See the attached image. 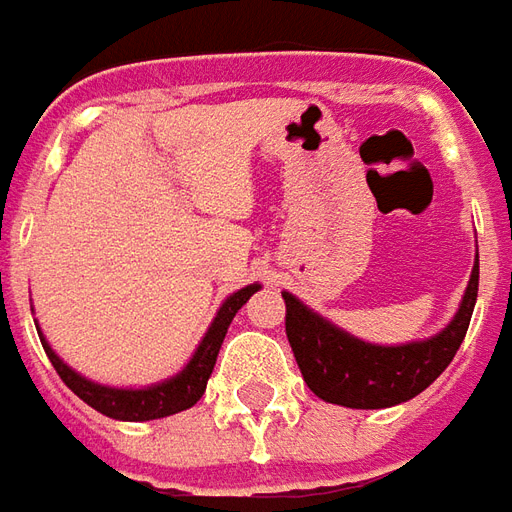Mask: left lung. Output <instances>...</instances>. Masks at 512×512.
<instances>
[{
    "mask_svg": "<svg viewBox=\"0 0 512 512\" xmlns=\"http://www.w3.org/2000/svg\"><path fill=\"white\" fill-rule=\"evenodd\" d=\"M480 285V257L474 255L469 285L452 321L425 340L378 345L359 340L337 323L310 310L293 293L282 290L288 307L285 332L299 370L315 395L345 408H389L417 397L447 370L461 348Z\"/></svg>",
    "mask_w": 512,
    "mask_h": 512,
    "instance_id": "1",
    "label": "left lung"
}]
</instances>
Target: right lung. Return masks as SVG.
<instances>
[{
    "mask_svg": "<svg viewBox=\"0 0 512 512\" xmlns=\"http://www.w3.org/2000/svg\"><path fill=\"white\" fill-rule=\"evenodd\" d=\"M257 290H260V285L255 282V285H246V288L230 293L222 301L216 318H213L208 332H205V337L197 345V351L183 365V370L150 386H109L98 384L93 378H84L68 362H62L57 351L49 345V340L43 337L38 323L35 326H38L43 351H46L54 370L60 373V378L73 395H79L87 406H93L95 411H101L106 417L123 419V422H147V419H161L169 417V414H178V411H186V408L194 406L205 395V386H208V378H211L213 365H216L224 334L230 329L235 312L241 310L249 301V296L257 293Z\"/></svg>",
    "mask_w": 512,
    "mask_h": 512,
    "instance_id": "1",
    "label": "right lung"
}]
</instances>
